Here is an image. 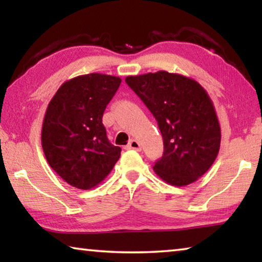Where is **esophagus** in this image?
<instances>
[{
  "label": "esophagus",
  "instance_id": "esophagus-1",
  "mask_svg": "<svg viewBox=\"0 0 262 262\" xmlns=\"http://www.w3.org/2000/svg\"><path fill=\"white\" fill-rule=\"evenodd\" d=\"M128 149H135V150H141V146L140 143L136 140H130L129 143L127 144Z\"/></svg>",
  "mask_w": 262,
  "mask_h": 262
}]
</instances>
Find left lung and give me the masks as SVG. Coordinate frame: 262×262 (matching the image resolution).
Masks as SVG:
<instances>
[{"label":"left lung","mask_w":262,"mask_h":262,"mask_svg":"<svg viewBox=\"0 0 262 262\" xmlns=\"http://www.w3.org/2000/svg\"><path fill=\"white\" fill-rule=\"evenodd\" d=\"M154 118L164 151L155 162L156 175L167 183H193L211 168L221 147V126L213 103L196 80L159 71L126 78Z\"/></svg>","instance_id":"obj_1"}]
</instances>
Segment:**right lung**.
I'll return each instance as SVG.
<instances>
[{"label": "right lung", "instance_id": "add662e5", "mask_svg": "<svg viewBox=\"0 0 262 262\" xmlns=\"http://www.w3.org/2000/svg\"><path fill=\"white\" fill-rule=\"evenodd\" d=\"M121 79L90 73L65 81L50 101L41 128L48 163L70 185L89 190L112 171L121 148L112 144L102 124Z\"/></svg>", "mask_w": 262, "mask_h": 262}]
</instances>
